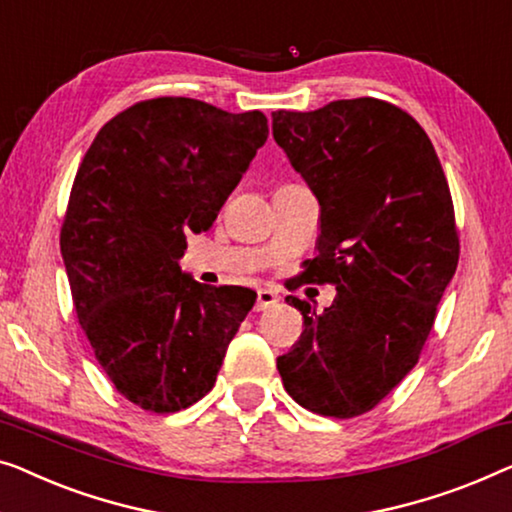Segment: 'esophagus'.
<instances>
[{
	"mask_svg": "<svg viewBox=\"0 0 512 512\" xmlns=\"http://www.w3.org/2000/svg\"><path fill=\"white\" fill-rule=\"evenodd\" d=\"M279 302V295L270 291V288H261V291L256 293V311H265L274 307Z\"/></svg>",
	"mask_w": 512,
	"mask_h": 512,
	"instance_id": "34e87169",
	"label": "esophagus"
}]
</instances>
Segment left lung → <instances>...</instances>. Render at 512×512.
Masks as SVG:
<instances>
[{
	"mask_svg": "<svg viewBox=\"0 0 512 512\" xmlns=\"http://www.w3.org/2000/svg\"><path fill=\"white\" fill-rule=\"evenodd\" d=\"M272 136L321 205L305 279L337 288L321 314L291 295L305 330L277 369L305 409L360 416L416 367L457 270L446 175L420 124L369 96L277 110Z\"/></svg>",
	"mask_w": 512,
	"mask_h": 512,
	"instance_id": "1",
	"label": "left lung"
}]
</instances>
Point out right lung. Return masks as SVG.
<instances>
[{
    "mask_svg": "<svg viewBox=\"0 0 512 512\" xmlns=\"http://www.w3.org/2000/svg\"><path fill=\"white\" fill-rule=\"evenodd\" d=\"M268 133L258 110L161 96L103 124L78 168L59 235L73 307L103 372L140 409L205 397L254 307V291L201 284L180 258Z\"/></svg>",
    "mask_w": 512,
    "mask_h": 512,
    "instance_id": "obj_1",
    "label": "right lung"
}]
</instances>
